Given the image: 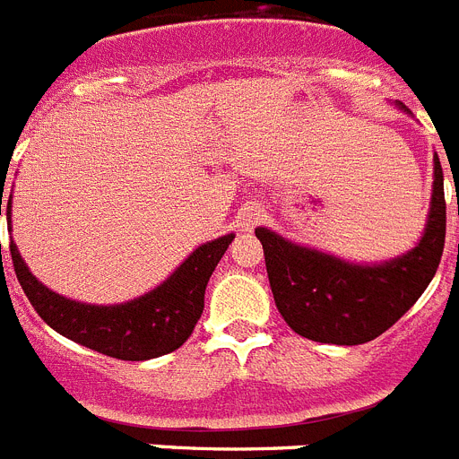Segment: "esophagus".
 Returning a JSON list of instances; mask_svg holds the SVG:
<instances>
[{
  "instance_id": "34e87169",
  "label": "esophagus",
  "mask_w": 459,
  "mask_h": 459,
  "mask_svg": "<svg viewBox=\"0 0 459 459\" xmlns=\"http://www.w3.org/2000/svg\"><path fill=\"white\" fill-rule=\"evenodd\" d=\"M260 221H262L260 206H246V209L238 213V227H241L244 232H250V230H253Z\"/></svg>"
}]
</instances>
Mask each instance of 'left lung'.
Returning a JSON list of instances; mask_svg holds the SVG:
<instances>
[{"instance_id":"8db88e82","label":"left lung","mask_w":459,"mask_h":459,"mask_svg":"<svg viewBox=\"0 0 459 459\" xmlns=\"http://www.w3.org/2000/svg\"><path fill=\"white\" fill-rule=\"evenodd\" d=\"M264 248L273 301L290 330L311 342L358 346L390 330L425 292L441 262L446 241L444 171L434 158L432 211L420 244L381 267H358L299 248L264 227L255 230Z\"/></svg>"}]
</instances>
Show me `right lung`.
I'll return each instance as SVG.
<instances>
[{
    "label": "right lung",
    "instance_id": "obj_1",
    "mask_svg": "<svg viewBox=\"0 0 459 459\" xmlns=\"http://www.w3.org/2000/svg\"><path fill=\"white\" fill-rule=\"evenodd\" d=\"M6 221L11 225V197L6 199ZM232 238L234 234H227L211 244L199 246L160 288L117 307H92L55 295L25 267L13 241L9 250L18 283L22 285L27 299L43 323L66 339L101 355L139 362L167 355L187 342L197 320L202 318L206 283Z\"/></svg>",
    "mask_w": 459,
    "mask_h": 459
}]
</instances>
